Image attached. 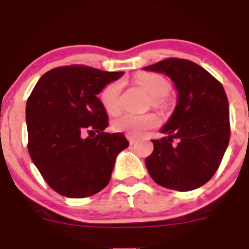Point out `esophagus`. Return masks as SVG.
<instances>
[{"label": "esophagus", "instance_id": "34e87169", "mask_svg": "<svg viewBox=\"0 0 249 249\" xmlns=\"http://www.w3.org/2000/svg\"><path fill=\"white\" fill-rule=\"evenodd\" d=\"M127 140H129V142H130V144H134L135 142H136V139H135V137H132V136H129V135H127Z\"/></svg>", "mask_w": 249, "mask_h": 249}]
</instances>
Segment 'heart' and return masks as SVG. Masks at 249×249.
<instances>
[{
    "instance_id": "1",
    "label": "heart",
    "mask_w": 249,
    "mask_h": 249,
    "mask_svg": "<svg viewBox=\"0 0 249 249\" xmlns=\"http://www.w3.org/2000/svg\"><path fill=\"white\" fill-rule=\"evenodd\" d=\"M137 84L147 91L152 97L153 106H161L164 104V97L170 91V83L166 78L160 74L139 73L135 78ZM120 92H122V82H112L107 85L101 92V102L105 109L110 114L117 113L120 108ZM160 119L155 114H132V113H122L117 115L112 122V127L115 131L124 132L132 137H139L149 129L158 126Z\"/></svg>"
}]
</instances>
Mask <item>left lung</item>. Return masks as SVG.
<instances>
[{"label": "left lung", "instance_id": "obj_1", "mask_svg": "<svg viewBox=\"0 0 249 249\" xmlns=\"http://www.w3.org/2000/svg\"><path fill=\"white\" fill-rule=\"evenodd\" d=\"M164 73L175 84L177 104L153 140L145 166L155 183L178 192L202 187L219 167L230 139L229 104L219 82L205 69L184 59L162 60L143 67ZM176 139L177 143H173Z\"/></svg>", "mask_w": 249, "mask_h": 249}]
</instances>
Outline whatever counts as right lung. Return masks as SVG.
Segmentation results:
<instances>
[{
    "mask_svg": "<svg viewBox=\"0 0 249 249\" xmlns=\"http://www.w3.org/2000/svg\"><path fill=\"white\" fill-rule=\"evenodd\" d=\"M123 74L78 65L56 67L39 78L27 100L30 157L62 196L82 199L101 192L117 155L129 147L123 134L104 131L108 115L97 97Z\"/></svg>",
    "mask_w": 249,
    "mask_h": 249,
    "instance_id": "1",
    "label": "right lung"
}]
</instances>
